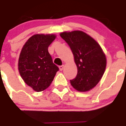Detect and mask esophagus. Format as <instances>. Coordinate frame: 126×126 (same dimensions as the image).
I'll return each instance as SVG.
<instances>
[{
  "label": "esophagus",
  "mask_w": 126,
  "mask_h": 126,
  "mask_svg": "<svg viewBox=\"0 0 126 126\" xmlns=\"http://www.w3.org/2000/svg\"><path fill=\"white\" fill-rule=\"evenodd\" d=\"M59 68H60V71H62V70H63V69L64 68V65L60 66H59Z\"/></svg>",
  "instance_id": "34e87169"
}]
</instances>
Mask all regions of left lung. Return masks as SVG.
<instances>
[{
  "mask_svg": "<svg viewBox=\"0 0 126 126\" xmlns=\"http://www.w3.org/2000/svg\"><path fill=\"white\" fill-rule=\"evenodd\" d=\"M60 36L70 46L77 66V75L70 83L79 92L95 87L106 67V57L101 47L89 35L81 31L63 32Z\"/></svg>",
  "mask_w": 126,
  "mask_h": 126,
  "instance_id": "1",
  "label": "left lung"
}]
</instances>
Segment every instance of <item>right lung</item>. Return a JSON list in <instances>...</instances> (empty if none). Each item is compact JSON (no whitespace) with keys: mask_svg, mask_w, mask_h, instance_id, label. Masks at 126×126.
Returning a JSON list of instances; mask_svg holds the SVG:
<instances>
[{"mask_svg":"<svg viewBox=\"0 0 126 126\" xmlns=\"http://www.w3.org/2000/svg\"><path fill=\"white\" fill-rule=\"evenodd\" d=\"M55 38L54 34L34 35L20 53L19 73L24 82L36 92L43 91L49 87L59 70L47 49Z\"/></svg>","mask_w":126,"mask_h":126,"instance_id":"add662e5","label":"right lung"}]
</instances>
